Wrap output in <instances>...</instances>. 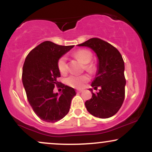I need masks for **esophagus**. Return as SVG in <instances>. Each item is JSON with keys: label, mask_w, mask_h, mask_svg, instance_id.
<instances>
[{"label": "esophagus", "mask_w": 152, "mask_h": 152, "mask_svg": "<svg viewBox=\"0 0 152 152\" xmlns=\"http://www.w3.org/2000/svg\"><path fill=\"white\" fill-rule=\"evenodd\" d=\"M82 91H83L82 90H77V91H76V92H77V93H81Z\"/></svg>", "instance_id": "1"}]
</instances>
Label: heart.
<instances>
[{
	"label": "heart",
	"mask_w": 152,
	"mask_h": 152,
	"mask_svg": "<svg viewBox=\"0 0 152 152\" xmlns=\"http://www.w3.org/2000/svg\"><path fill=\"white\" fill-rule=\"evenodd\" d=\"M74 56L79 60L82 64H84L86 70L90 72H94L96 67L94 64H90L92 59V53L89 50L86 49H81L76 51ZM58 69L61 74H66L68 69L67 62L65 56H62L59 58L58 61ZM89 81V77L87 75H71L66 78V83L70 86L76 88H83L86 83Z\"/></svg>",
	"instance_id": "b5f03b06"
}]
</instances>
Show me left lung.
<instances>
[{
  "label": "left lung",
  "instance_id": "left-lung-1",
  "mask_svg": "<svg viewBox=\"0 0 152 152\" xmlns=\"http://www.w3.org/2000/svg\"><path fill=\"white\" fill-rule=\"evenodd\" d=\"M88 47L98 58L96 76L91 83L94 89L100 86L99 92L85 102L87 111L96 117L107 118L118 112L124 100L126 80L124 62L115 47L102 39L93 38L77 45Z\"/></svg>",
  "mask_w": 152,
  "mask_h": 152
}]
</instances>
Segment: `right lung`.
I'll list each match as a JSON object with an SVG mask.
<instances>
[{
  "label": "right lung",
  "instance_id": "1",
  "mask_svg": "<svg viewBox=\"0 0 152 152\" xmlns=\"http://www.w3.org/2000/svg\"><path fill=\"white\" fill-rule=\"evenodd\" d=\"M74 46H59L44 41L28 54L23 67L22 81L28 101L36 114L43 121L56 122L69 113L74 88L62 83L61 93H54L60 82L59 58Z\"/></svg>",
  "mask_w": 152,
  "mask_h": 152
}]
</instances>
